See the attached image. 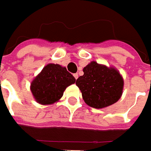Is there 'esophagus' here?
Returning <instances> with one entry per match:
<instances>
[{
  "instance_id": "1",
  "label": "esophagus",
  "mask_w": 151,
  "mask_h": 151,
  "mask_svg": "<svg viewBox=\"0 0 151 151\" xmlns=\"http://www.w3.org/2000/svg\"><path fill=\"white\" fill-rule=\"evenodd\" d=\"M74 77L76 80V79L78 78V74H74Z\"/></svg>"
}]
</instances>
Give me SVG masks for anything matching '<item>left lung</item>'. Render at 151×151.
<instances>
[{
    "mask_svg": "<svg viewBox=\"0 0 151 151\" xmlns=\"http://www.w3.org/2000/svg\"><path fill=\"white\" fill-rule=\"evenodd\" d=\"M83 72L76 84L88 106L99 109L111 106L120 99L124 82L116 68L91 61L84 67Z\"/></svg>",
    "mask_w": 151,
    "mask_h": 151,
    "instance_id": "8db88e82",
    "label": "left lung"
}]
</instances>
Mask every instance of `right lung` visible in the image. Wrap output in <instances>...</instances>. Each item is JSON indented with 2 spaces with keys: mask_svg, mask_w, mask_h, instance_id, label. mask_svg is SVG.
Listing matches in <instances>:
<instances>
[{
  "mask_svg": "<svg viewBox=\"0 0 151 151\" xmlns=\"http://www.w3.org/2000/svg\"><path fill=\"white\" fill-rule=\"evenodd\" d=\"M75 82L76 79L65 67L50 63L33 78L30 90L38 103L51 105L59 101L65 89Z\"/></svg>",
  "mask_w": 151,
  "mask_h": 151,
  "instance_id": "1",
  "label": "right lung"
}]
</instances>
